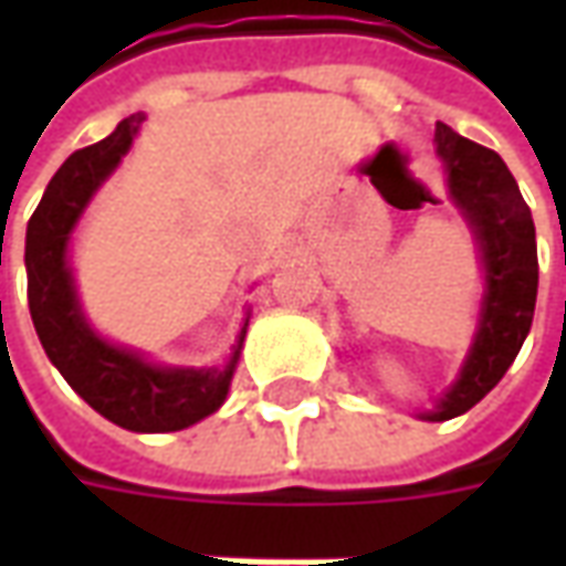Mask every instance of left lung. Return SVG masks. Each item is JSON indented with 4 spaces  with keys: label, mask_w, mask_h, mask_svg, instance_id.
<instances>
[{
    "label": "left lung",
    "mask_w": 566,
    "mask_h": 566,
    "mask_svg": "<svg viewBox=\"0 0 566 566\" xmlns=\"http://www.w3.org/2000/svg\"><path fill=\"white\" fill-rule=\"evenodd\" d=\"M433 145L449 199L473 235L485 282L473 343L458 376L433 409L418 412L421 421H449L473 409L522 352L534 321L539 266L534 218L500 154L463 139L446 124H437Z\"/></svg>",
    "instance_id": "obj_1"
}]
</instances>
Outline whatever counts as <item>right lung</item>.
I'll list each match as a JSON object with an SVG mask.
<instances>
[{
    "label": "right lung",
    "mask_w": 566,
    "mask_h": 566,
    "mask_svg": "<svg viewBox=\"0 0 566 566\" xmlns=\"http://www.w3.org/2000/svg\"><path fill=\"white\" fill-rule=\"evenodd\" d=\"M145 115L124 117L108 139L75 150L44 190L27 223V296L48 360L69 388L112 424L133 433H169L218 412L242 357L248 318L214 367H166L145 352L117 345L84 315L72 272V233L96 190L115 175L139 136Z\"/></svg>",
    "instance_id": "1"
}]
</instances>
